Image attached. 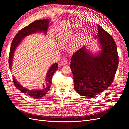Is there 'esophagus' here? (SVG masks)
I'll use <instances>...</instances> for the list:
<instances>
[{
  "label": "esophagus",
  "instance_id": "obj_1",
  "mask_svg": "<svg viewBox=\"0 0 129 129\" xmlns=\"http://www.w3.org/2000/svg\"><path fill=\"white\" fill-rule=\"evenodd\" d=\"M67 61L66 60H63V61L61 62V64L62 65H65V64H67Z\"/></svg>",
  "mask_w": 129,
  "mask_h": 129
}]
</instances>
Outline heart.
I'll use <instances>...</instances> for the list:
<instances>
[{
  "label": "heart",
  "instance_id": "heart-1",
  "mask_svg": "<svg viewBox=\"0 0 129 129\" xmlns=\"http://www.w3.org/2000/svg\"><path fill=\"white\" fill-rule=\"evenodd\" d=\"M71 36H62L61 38L62 40H63L64 43H66L68 42L69 41L71 40ZM83 41V36L79 35V36H77L74 39L73 44L72 45V50H75L78 47H79L82 43Z\"/></svg>",
  "mask_w": 129,
  "mask_h": 129
}]
</instances>
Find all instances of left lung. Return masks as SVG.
I'll return each mask as SVG.
<instances>
[{
	"label": "left lung",
	"mask_w": 129,
	"mask_h": 129,
	"mask_svg": "<svg viewBox=\"0 0 129 129\" xmlns=\"http://www.w3.org/2000/svg\"><path fill=\"white\" fill-rule=\"evenodd\" d=\"M97 36L101 50L94 55L83 46L74 53L71 67L74 86L81 96L94 97L106 90L113 82L118 65L115 42L102 27L97 25Z\"/></svg>",
	"instance_id": "1"
}]
</instances>
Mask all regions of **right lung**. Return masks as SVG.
<instances>
[{
  "mask_svg": "<svg viewBox=\"0 0 129 129\" xmlns=\"http://www.w3.org/2000/svg\"><path fill=\"white\" fill-rule=\"evenodd\" d=\"M49 27V20L48 19H43V20H37L32 22L29 25L24 27L18 33L15 35V36L13 38V41L12 42L10 52L9 54V67L10 69H12V66L13 63V58L14 55V53L15 49L17 48L19 45L20 44L21 41L24 39L29 36L35 33H41L43 32L44 34H46L47 31ZM58 68L57 63H54L50 66L49 68L47 73L46 79L45 80V85L43 84L42 89H36L34 90H29L19 83L15 77L13 75V80L14 85L18 89L21 91L22 93L27 94L33 97L34 99H39L44 97L47 93L50 90V87L52 85V79L53 75Z\"/></svg>",
  "mask_w": 129,
  "mask_h": 129,
  "instance_id": "obj_1",
  "label": "right lung"
}]
</instances>
